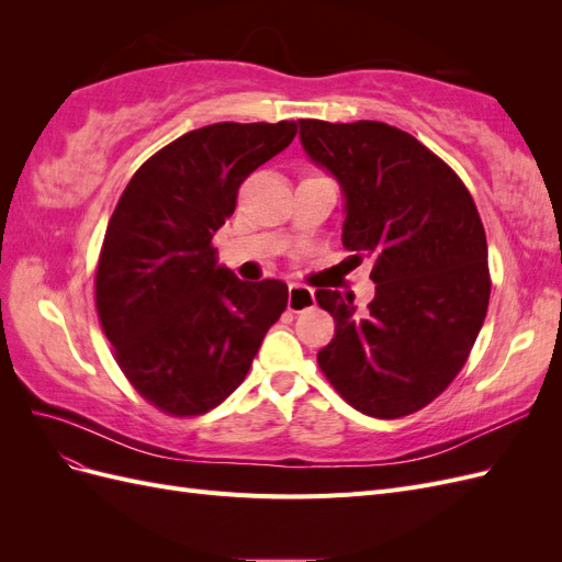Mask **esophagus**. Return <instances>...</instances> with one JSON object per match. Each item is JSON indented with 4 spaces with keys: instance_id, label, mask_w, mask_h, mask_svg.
<instances>
[{
    "instance_id": "obj_1",
    "label": "esophagus",
    "mask_w": 562,
    "mask_h": 562,
    "mask_svg": "<svg viewBox=\"0 0 562 562\" xmlns=\"http://www.w3.org/2000/svg\"><path fill=\"white\" fill-rule=\"evenodd\" d=\"M314 302H316V297H314L312 288L302 285V283H291V288H288V310L291 312L297 314V312L310 310V307H314Z\"/></svg>"
}]
</instances>
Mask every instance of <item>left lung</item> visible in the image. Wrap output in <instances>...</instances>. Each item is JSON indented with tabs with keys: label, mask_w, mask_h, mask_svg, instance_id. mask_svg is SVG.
I'll list each match as a JSON object with an SVG mask.
<instances>
[{
	"label": "left lung",
	"mask_w": 562,
	"mask_h": 562,
	"mask_svg": "<svg viewBox=\"0 0 562 562\" xmlns=\"http://www.w3.org/2000/svg\"><path fill=\"white\" fill-rule=\"evenodd\" d=\"M307 157L339 182L342 244L372 260L375 297L316 291L335 318L323 375L356 411L396 419L431 403L479 337L490 302L487 241L452 168L411 133L382 122L300 119Z\"/></svg>",
	"instance_id": "1"
}]
</instances>
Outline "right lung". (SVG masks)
<instances>
[{"instance_id": "obj_1", "label": "right lung", "mask_w": 562, "mask_h": 562, "mask_svg": "<svg viewBox=\"0 0 562 562\" xmlns=\"http://www.w3.org/2000/svg\"><path fill=\"white\" fill-rule=\"evenodd\" d=\"M295 133V122L184 133L135 171L110 217L95 271L98 316L128 382L168 415L223 403L285 310L283 281L236 279L211 241L241 182Z\"/></svg>"}]
</instances>
